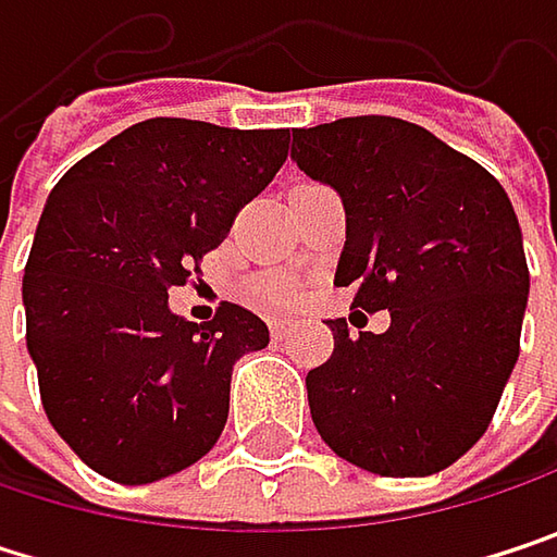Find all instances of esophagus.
I'll return each mask as SVG.
<instances>
[{
    "label": "esophagus",
    "instance_id": "1",
    "mask_svg": "<svg viewBox=\"0 0 557 557\" xmlns=\"http://www.w3.org/2000/svg\"><path fill=\"white\" fill-rule=\"evenodd\" d=\"M271 335L283 342V338H289V335H293V325H289V322H271Z\"/></svg>",
    "mask_w": 557,
    "mask_h": 557
}]
</instances>
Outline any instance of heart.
Instances as JSON below:
<instances>
[{
    "mask_svg": "<svg viewBox=\"0 0 557 557\" xmlns=\"http://www.w3.org/2000/svg\"><path fill=\"white\" fill-rule=\"evenodd\" d=\"M248 299L255 306H264V309H289L296 299H299V289L296 283L283 274H264V277H255L248 283Z\"/></svg>",
    "mask_w": 557,
    "mask_h": 557,
    "instance_id": "1",
    "label": "heart"
}]
</instances>
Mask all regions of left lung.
<instances>
[{
	"label": "left lung",
	"instance_id": "8db88e82",
	"mask_svg": "<svg viewBox=\"0 0 557 557\" xmlns=\"http://www.w3.org/2000/svg\"><path fill=\"white\" fill-rule=\"evenodd\" d=\"M293 161L345 199L335 283H358L384 335H348L306 377L312 422L381 478L455 465L491 425L519 358L529 296L522 232L494 173L422 125L355 115L293 132Z\"/></svg>",
	"mask_w": 557,
	"mask_h": 557
}]
</instances>
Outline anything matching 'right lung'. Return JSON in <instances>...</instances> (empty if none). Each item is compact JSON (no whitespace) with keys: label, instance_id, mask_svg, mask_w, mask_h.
Masks as SVG:
<instances>
[{"label":"right lung","instance_id":"right-lung-1","mask_svg":"<svg viewBox=\"0 0 557 557\" xmlns=\"http://www.w3.org/2000/svg\"><path fill=\"white\" fill-rule=\"evenodd\" d=\"M286 128L148 119L60 176L25 264V338L57 435L102 478L196 465L228 419L232 368L271 332L245 306L173 315L202 255L286 161Z\"/></svg>","mask_w":557,"mask_h":557}]
</instances>
